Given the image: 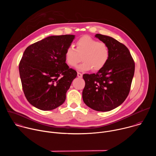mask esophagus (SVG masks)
I'll return each mask as SVG.
<instances>
[{
    "mask_svg": "<svg viewBox=\"0 0 156 156\" xmlns=\"http://www.w3.org/2000/svg\"><path fill=\"white\" fill-rule=\"evenodd\" d=\"M77 76H78V77H79V78H81V77L83 76V74L81 73H80V72H78V73H77Z\"/></svg>",
    "mask_w": 156,
    "mask_h": 156,
    "instance_id": "1",
    "label": "esophagus"
}]
</instances>
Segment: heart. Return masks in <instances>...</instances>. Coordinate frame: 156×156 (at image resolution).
<instances>
[{"mask_svg": "<svg viewBox=\"0 0 156 156\" xmlns=\"http://www.w3.org/2000/svg\"><path fill=\"white\" fill-rule=\"evenodd\" d=\"M82 57L83 62L77 66L80 71L92 69L94 72L101 70L107 63L110 57V49L107 44L99 42L92 37L84 35L76 42V49L69 47L65 52L66 63L75 66Z\"/></svg>", "mask_w": 156, "mask_h": 156, "instance_id": "b5f03b06", "label": "heart"}]
</instances>
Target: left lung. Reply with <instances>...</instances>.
Masks as SVG:
<instances>
[{
    "mask_svg": "<svg viewBox=\"0 0 156 156\" xmlns=\"http://www.w3.org/2000/svg\"><path fill=\"white\" fill-rule=\"evenodd\" d=\"M96 37L105 42L110 57L95 74H84L83 99L89 107L107 112L121 105L127 98L135 73V62L128 49L116 39L101 34Z\"/></svg>",
    "mask_w": 156,
    "mask_h": 156,
    "instance_id": "left-lung-1",
    "label": "left lung"
}]
</instances>
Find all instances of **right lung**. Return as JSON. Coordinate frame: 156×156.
<instances>
[{
	"instance_id": "obj_1",
	"label": "right lung",
	"mask_w": 156,
	"mask_h": 156,
	"mask_svg": "<svg viewBox=\"0 0 156 156\" xmlns=\"http://www.w3.org/2000/svg\"><path fill=\"white\" fill-rule=\"evenodd\" d=\"M75 35L51 36L29 46L19 64L28 101L42 110H53L65 101L76 72L65 63V52Z\"/></svg>"
}]
</instances>
